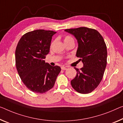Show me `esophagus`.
Instances as JSON below:
<instances>
[{"label":"esophagus","instance_id":"1","mask_svg":"<svg viewBox=\"0 0 123 123\" xmlns=\"http://www.w3.org/2000/svg\"><path fill=\"white\" fill-rule=\"evenodd\" d=\"M61 69H62V70H67V67H64V66H63V67H61Z\"/></svg>","mask_w":123,"mask_h":123}]
</instances>
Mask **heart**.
I'll return each mask as SVG.
<instances>
[{
  "instance_id": "heart-1",
  "label": "heart",
  "mask_w": 123,
  "mask_h": 123,
  "mask_svg": "<svg viewBox=\"0 0 123 123\" xmlns=\"http://www.w3.org/2000/svg\"><path fill=\"white\" fill-rule=\"evenodd\" d=\"M70 41H74V39L71 36H66L65 38H64V43H67L70 42Z\"/></svg>"
}]
</instances>
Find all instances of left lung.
<instances>
[{
    "label": "left lung",
    "instance_id": "obj_1",
    "mask_svg": "<svg viewBox=\"0 0 123 123\" xmlns=\"http://www.w3.org/2000/svg\"><path fill=\"white\" fill-rule=\"evenodd\" d=\"M74 36L78 42L76 55L80 58L84 67L77 71L71 81L73 88L82 94L89 93L99 85L107 65V50L103 37L97 30L81 27L66 29Z\"/></svg>",
    "mask_w": 123,
    "mask_h": 123
}]
</instances>
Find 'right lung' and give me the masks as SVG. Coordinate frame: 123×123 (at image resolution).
<instances>
[{
  "mask_svg": "<svg viewBox=\"0 0 123 123\" xmlns=\"http://www.w3.org/2000/svg\"><path fill=\"white\" fill-rule=\"evenodd\" d=\"M56 32L37 30L21 38L15 50L16 67L23 83L35 93H43L54 86L61 71L45 62L49 52L52 36Z\"/></svg>",
  "mask_w": 123,
  "mask_h": 123,
  "instance_id": "1",
  "label": "right lung"
}]
</instances>
